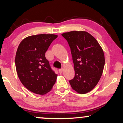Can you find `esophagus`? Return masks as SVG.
<instances>
[{
    "mask_svg": "<svg viewBox=\"0 0 123 123\" xmlns=\"http://www.w3.org/2000/svg\"><path fill=\"white\" fill-rule=\"evenodd\" d=\"M59 72L60 74H62V73H63V69H59Z\"/></svg>",
    "mask_w": 123,
    "mask_h": 123,
    "instance_id": "esophagus-1",
    "label": "esophagus"
}]
</instances>
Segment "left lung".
I'll return each mask as SVG.
<instances>
[{
	"label": "left lung",
	"instance_id": "left-lung-1",
	"mask_svg": "<svg viewBox=\"0 0 123 123\" xmlns=\"http://www.w3.org/2000/svg\"><path fill=\"white\" fill-rule=\"evenodd\" d=\"M71 51L75 77L69 80L77 93L85 94L95 88L100 80L104 65V51L96 39L84 31H73L62 34Z\"/></svg>",
	"mask_w": 123,
	"mask_h": 123
}]
</instances>
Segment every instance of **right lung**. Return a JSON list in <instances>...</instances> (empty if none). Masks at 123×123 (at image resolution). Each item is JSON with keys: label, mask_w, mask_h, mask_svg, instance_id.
Returning <instances> with one entry per match:
<instances>
[{"label": "right lung", "mask_w": 123, "mask_h": 123, "mask_svg": "<svg viewBox=\"0 0 123 123\" xmlns=\"http://www.w3.org/2000/svg\"><path fill=\"white\" fill-rule=\"evenodd\" d=\"M58 37L54 34H40L25 38L16 52L15 64L18 78L27 89L38 95L51 91L58 74L51 69L45 53Z\"/></svg>", "instance_id": "1"}]
</instances>
